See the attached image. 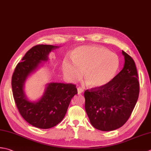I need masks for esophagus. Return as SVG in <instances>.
<instances>
[{
	"label": "esophagus",
	"instance_id": "1",
	"mask_svg": "<svg viewBox=\"0 0 151 151\" xmlns=\"http://www.w3.org/2000/svg\"><path fill=\"white\" fill-rule=\"evenodd\" d=\"M77 90H78V94H81L82 93H83V91H84V90L81 88H78Z\"/></svg>",
	"mask_w": 151,
	"mask_h": 151
}]
</instances>
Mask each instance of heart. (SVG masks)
Here are the masks:
<instances>
[{"mask_svg":"<svg viewBox=\"0 0 151 151\" xmlns=\"http://www.w3.org/2000/svg\"><path fill=\"white\" fill-rule=\"evenodd\" d=\"M72 59L65 58L62 70L71 82L84 78L88 86L95 89L105 87L113 81L120 67L118 55L98 46H79L74 50Z\"/></svg>","mask_w":151,"mask_h":151,"instance_id":"obj_1","label":"heart"}]
</instances>
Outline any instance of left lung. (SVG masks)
I'll use <instances>...</instances> for the list:
<instances>
[{
  "label": "left lung",
  "mask_w": 151,
  "mask_h": 151,
  "mask_svg": "<svg viewBox=\"0 0 151 151\" xmlns=\"http://www.w3.org/2000/svg\"><path fill=\"white\" fill-rule=\"evenodd\" d=\"M122 70L105 87L84 92L85 109L91 124L101 131L120 128L130 116L139 93L138 75L134 60L122 51Z\"/></svg>",
  "instance_id": "obj_1"
}]
</instances>
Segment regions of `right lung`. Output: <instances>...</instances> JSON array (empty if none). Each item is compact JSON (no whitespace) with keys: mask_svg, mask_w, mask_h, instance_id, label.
Segmentation results:
<instances>
[{"mask_svg":"<svg viewBox=\"0 0 151 151\" xmlns=\"http://www.w3.org/2000/svg\"><path fill=\"white\" fill-rule=\"evenodd\" d=\"M60 48L53 45L32 47L17 65L12 78L13 96L20 114L29 124L40 129H48L58 124L65 116L70 102L78 93L76 86L50 82L39 99L31 101L25 92L27 80L48 60L52 50Z\"/></svg>","mask_w":151,"mask_h":151,"instance_id":"right-lung-1","label":"right lung"}]
</instances>
